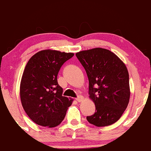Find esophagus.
I'll return each instance as SVG.
<instances>
[{
    "mask_svg": "<svg viewBox=\"0 0 151 151\" xmlns=\"http://www.w3.org/2000/svg\"><path fill=\"white\" fill-rule=\"evenodd\" d=\"M76 99V100L78 101V102H81V101H82L83 99H84V97H83L82 96H80V95H79V96H77V98Z\"/></svg>",
    "mask_w": 151,
    "mask_h": 151,
    "instance_id": "esophagus-1",
    "label": "esophagus"
}]
</instances>
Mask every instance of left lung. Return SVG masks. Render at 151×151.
Instances as JSON below:
<instances>
[{
  "label": "left lung",
  "instance_id": "1",
  "mask_svg": "<svg viewBox=\"0 0 151 151\" xmlns=\"http://www.w3.org/2000/svg\"><path fill=\"white\" fill-rule=\"evenodd\" d=\"M86 71L90 98L96 111L90 124L106 127L118 121L129 101V73L124 62L108 49L95 48L76 54Z\"/></svg>",
  "mask_w": 151,
  "mask_h": 151
}]
</instances>
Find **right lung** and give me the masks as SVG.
Wrapping results in <instances>:
<instances>
[{
  "instance_id": "right-lung-1",
  "label": "right lung",
  "mask_w": 151,
  "mask_h": 151,
  "mask_svg": "<svg viewBox=\"0 0 151 151\" xmlns=\"http://www.w3.org/2000/svg\"><path fill=\"white\" fill-rule=\"evenodd\" d=\"M73 55L48 49L37 52L27 62L21 81V101L27 116L38 125L58 126L71 106L73 99L62 96L58 74Z\"/></svg>"
}]
</instances>
